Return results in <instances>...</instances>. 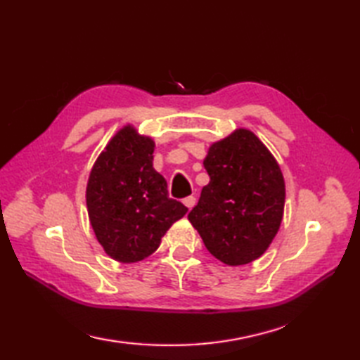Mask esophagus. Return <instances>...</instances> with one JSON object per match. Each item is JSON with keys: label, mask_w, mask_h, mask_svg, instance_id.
Masks as SVG:
<instances>
[{"label": "esophagus", "mask_w": 360, "mask_h": 360, "mask_svg": "<svg viewBox=\"0 0 360 360\" xmlns=\"http://www.w3.org/2000/svg\"><path fill=\"white\" fill-rule=\"evenodd\" d=\"M183 205H185V206L191 210L192 207L195 206V197H192V195H191V197H186L185 200H183Z\"/></svg>", "instance_id": "1"}]
</instances>
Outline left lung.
I'll return each instance as SVG.
<instances>
[{
    "instance_id": "1",
    "label": "left lung",
    "mask_w": 360,
    "mask_h": 360,
    "mask_svg": "<svg viewBox=\"0 0 360 360\" xmlns=\"http://www.w3.org/2000/svg\"><path fill=\"white\" fill-rule=\"evenodd\" d=\"M203 165L210 181L188 220L217 259L227 266L249 264L267 250L281 226V168L246 128L210 145Z\"/></svg>"
}]
</instances>
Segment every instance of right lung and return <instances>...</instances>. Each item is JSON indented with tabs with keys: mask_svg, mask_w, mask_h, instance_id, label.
<instances>
[{
	"mask_svg": "<svg viewBox=\"0 0 360 360\" xmlns=\"http://www.w3.org/2000/svg\"><path fill=\"white\" fill-rule=\"evenodd\" d=\"M155 143L127 125L111 137L86 183V209L96 238L119 262L142 261L188 212L168 197L163 175L153 168Z\"/></svg>",
	"mask_w": 360,
	"mask_h": 360,
	"instance_id": "1",
	"label": "right lung"
}]
</instances>
